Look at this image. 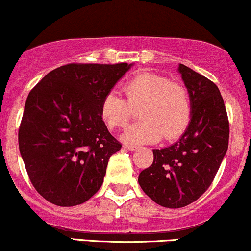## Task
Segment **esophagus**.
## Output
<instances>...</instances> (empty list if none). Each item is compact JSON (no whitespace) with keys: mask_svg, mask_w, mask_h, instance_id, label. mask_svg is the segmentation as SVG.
<instances>
[{"mask_svg":"<svg viewBox=\"0 0 251 251\" xmlns=\"http://www.w3.org/2000/svg\"><path fill=\"white\" fill-rule=\"evenodd\" d=\"M124 147H125V149L128 150V151H135V150H137V146H134V145L125 144V145H124Z\"/></svg>","mask_w":251,"mask_h":251,"instance_id":"34e87169","label":"esophagus"}]
</instances>
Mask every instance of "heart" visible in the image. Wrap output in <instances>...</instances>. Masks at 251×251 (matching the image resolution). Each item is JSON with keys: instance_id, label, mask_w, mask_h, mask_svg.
Masks as SVG:
<instances>
[{"instance_id": "1", "label": "heart", "mask_w": 251, "mask_h": 251, "mask_svg": "<svg viewBox=\"0 0 251 251\" xmlns=\"http://www.w3.org/2000/svg\"><path fill=\"white\" fill-rule=\"evenodd\" d=\"M126 100L110 91L100 102L101 119L110 128L127 124L133 108H140V123L126 127L122 139L128 144H152L164 135L172 140L188 127L192 118L191 95L186 86L152 72H141L124 86Z\"/></svg>"}]
</instances>
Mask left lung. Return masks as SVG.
Wrapping results in <instances>:
<instances>
[{
    "instance_id": "obj_1",
    "label": "left lung",
    "mask_w": 251,
    "mask_h": 251,
    "mask_svg": "<svg viewBox=\"0 0 251 251\" xmlns=\"http://www.w3.org/2000/svg\"><path fill=\"white\" fill-rule=\"evenodd\" d=\"M177 70L191 95L192 118L176 143L153 150L154 160L139 174V185L155 203L181 208L212 185L228 150L229 122L219 87L188 66Z\"/></svg>"
}]
</instances>
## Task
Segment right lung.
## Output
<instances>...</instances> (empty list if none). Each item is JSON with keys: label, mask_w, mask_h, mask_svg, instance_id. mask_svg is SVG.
<instances>
[{"label": "right lung", "mask_w": 251, "mask_h": 251, "mask_svg": "<svg viewBox=\"0 0 251 251\" xmlns=\"http://www.w3.org/2000/svg\"><path fill=\"white\" fill-rule=\"evenodd\" d=\"M131 66L72 63L50 71L30 91L19 146L45 200L72 207L99 191L108 159L122 149L102 122L100 102Z\"/></svg>", "instance_id": "1"}]
</instances>
